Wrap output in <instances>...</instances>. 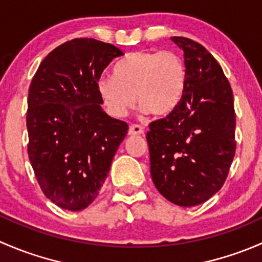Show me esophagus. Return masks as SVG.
Here are the masks:
<instances>
[{
	"mask_svg": "<svg viewBox=\"0 0 262 262\" xmlns=\"http://www.w3.org/2000/svg\"><path fill=\"white\" fill-rule=\"evenodd\" d=\"M144 133V129L138 124H133L129 126V136H142Z\"/></svg>",
	"mask_w": 262,
	"mask_h": 262,
	"instance_id": "esophagus-1",
	"label": "esophagus"
}]
</instances>
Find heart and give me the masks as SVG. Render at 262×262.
<instances>
[{"instance_id":"heart-1","label":"heart","mask_w":262,"mask_h":262,"mask_svg":"<svg viewBox=\"0 0 262 262\" xmlns=\"http://www.w3.org/2000/svg\"><path fill=\"white\" fill-rule=\"evenodd\" d=\"M186 82V64L178 53L139 50L116 63L114 77H100L97 92L106 112L114 118H123L128 113L134 96L142 112L165 116L180 104Z\"/></svg>"}]
</instances>
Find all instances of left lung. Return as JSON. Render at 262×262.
I'll use <instances>...</instances> for the list:
<instances>
[{"label":"left lung","instance_id":"left-lung-1","mask_svg":"<svg viewBox=\"0 0 262 262\" xmlns=\"http://www.w3.org/2000/svg\"><path fill=\"white\" fill-rule=\"evenodd\" d=\"M184 50L187 82L180 104L149 124L150 176L180 207H195L221 190L236 153L233 92L215 58L202 44L172 36Z\"/></svg>","mask_w":262,"mask_h":262}]
</instances>
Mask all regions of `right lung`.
<instances>
[{"mask_svg": "<svg viewBox=\"0 0 262 262\" xmlns=\"http://www.w3.org/2000/svg\"><path fill=\"white\" fill-rule=\"evenodd\" d=\"M124 53L89 38L49 53L29 87L28 155L44 195L63 209L89 207L107 178L125 121L102 110L97 81Z\"/></svg>", "mask_w": 262, "mask_h": 262, "instance_id": "obj_1", "label": "right lung"}]
</instances>
